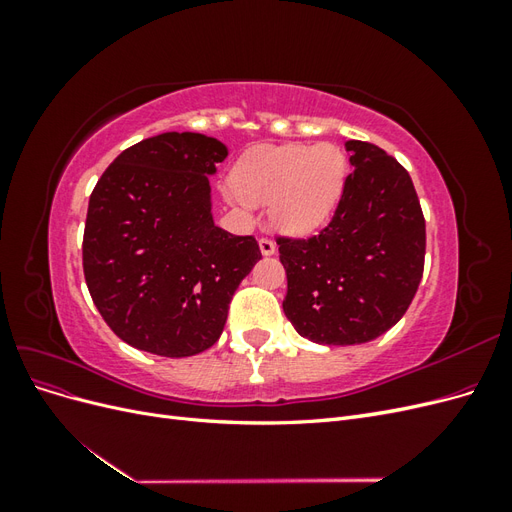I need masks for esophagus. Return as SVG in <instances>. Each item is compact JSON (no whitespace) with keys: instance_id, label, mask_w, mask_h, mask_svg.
<instances>
[{"instance_id":"34e87169","label":"esophagus","mask_w":512,"mask_h":512,"mask_svg":"<svg viewBox=\"0 0 512 512\" xmlns=\"http://www.w3.org/2000/svg\"><path fill=\"white\" fill-rule=\"evenodd\" d=\"M258 245H260V252H262V256H271V254H275V241H273V239H269V237H262V239L258 241Z\"/></svg>"}]
</instances>
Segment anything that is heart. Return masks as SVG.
Segmentation results:
<instances>
[{
    "mask_svg": "<svg viewBox=\"0 0 512 512\" xmlns=\"http://www.w3.org/2000/svg\"><path fill=\"white\" fill-rule=\"evenodd\" d=\"M346 153L337 145L262 147L232 173L235 203L269 205L271 222L288 235H307L327 222L344 194Z\"/></svg>",
    "mask_w": 512,
    "mask_h": 512,
    "instance_id": "1",
    "label": "heart"
}]
</instances>
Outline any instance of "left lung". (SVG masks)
Masks as SVG:
<instances>
[{"label":"left lung","mask_w":512,"mask_h":512,"mask_svg":"<svg viewBox=\"0 0 512 512\" xmlns=\"http://www.w3.org/2000/svg\"><path fill=\"white\" fill-rule=\"evenodd\" d=\"M331 222L309 239L277 237L288 290L284 314L301 337L365 344L410 307L425 265V218L408 170L384 149L348 141Z\"/></svg>","instance_id":"1"}]
</instances>
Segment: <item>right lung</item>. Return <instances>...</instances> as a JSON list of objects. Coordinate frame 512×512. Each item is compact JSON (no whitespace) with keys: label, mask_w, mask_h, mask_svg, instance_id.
Masks as SVG:
<instances>
[{"label":"right lung","mask_w":512,"mask_h":512,"mask_svg":"<svg viewBox=\"0 0 512 512\" xmlns=\"http://www.w3.org/2000/svg\"><path fill=\"white\" fill-rule=\"evenodd\" d=\"M218 138L164 132L121 151L89 196L83 271L123 342L192 356L218 342L232 294L262 258L254 237L213 224L209 175Z\"/></svg>","instance_id":"add662e5"}]
</instances>
